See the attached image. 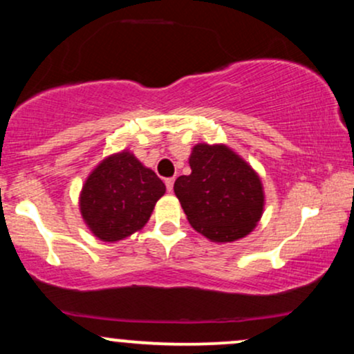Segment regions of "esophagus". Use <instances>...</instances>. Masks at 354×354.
Listing matches in <instances>:
<instances>
[{"label": "esophagus", "mask_w": 354, "mask_h": 354, "mask_svg": "<svg viewBox=\"0 0 354 354\" xmlns=\"http://www.w3.org/2000/svg\"><path fill=\"white\" fill-rule=\"evenodd\" d=\"M165 185H166V189H168L169 193H171V191H173V186H174V178H166V180H165Z\"/></svg>", "instance_id": "1"}]
</instances>
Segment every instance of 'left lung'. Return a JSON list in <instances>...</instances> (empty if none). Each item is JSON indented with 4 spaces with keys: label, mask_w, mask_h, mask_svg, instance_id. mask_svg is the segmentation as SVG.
I'll return each mask as SVG.
<instances>
[{
    "label": "left lung",
    "mask_w": 354,
    "mask_h": 354,
    "mask_svg": "<svg viewBox=\"0 0 354 354\" xmlns=\"http://www.w3.org/2000/svg\"><path fill=\"white\" fill-rule=\"evenodd\" d=\"M191 174L174 181V193L194 230L218 243L246 236L263 213L258 174L226 146L196 145Z\"/></svg>",
    "instance_id": "obj_1"
}]
</instances>
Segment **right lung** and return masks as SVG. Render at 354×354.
Instances as JSON below:
<instances>
[{
  "instance_id": "obj_1",
  "label": "right lung",
  "mask_w": 354,
  "mask_h": 354,
  "mask_svg": "<svg viewBox=\"0 0 354 354\" xmlns=\"http://www.w3.org/2000/svg\"><path fill=\"white\" fill-rule=\"evenodd\" d=\"M165 183L131 153L106 158L84 183L81 214L103 241H120L141 230L165 194Z\"/></svg>"
}]
</instances>
